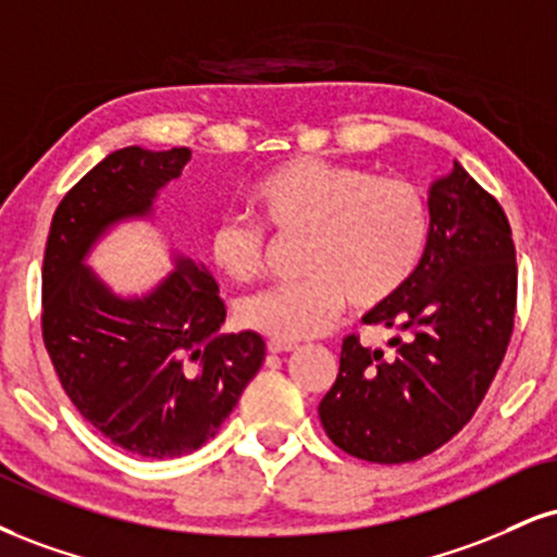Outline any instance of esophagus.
I'll use <instances>...</instances> for the list:
<instances>
[{"label": "esophagus", "instance_id": "1", "mask_svg": "<svg viewBox=\"0 0 557 557\" xmlns=\"http://www.w3.org/2000/svg\"><path fill=\"white\" fill-rule=\"evenodd\" d=\"M267 350L274 352V355L293 352V350H298V345L296 343H283V339H270V343H267Z\"/></svg>", "mask_w": 557, "mask_h": 557}]
</instances>
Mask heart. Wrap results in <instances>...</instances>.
<instances>
[{
    "label": "heart",
    "instance_id": "heart-1",
    "mask_svg": "<svg viewBox=\"0 0 557 557\" xmlns=\"http://www.w3.org/2000/svg\"><path fill=\"white\" fill-rule=\"evenodd\" d=\"M261 223L274 233H306L304 280L277 283L240 300L246 330L283 343L317 337L350 298L376 308L410 283L431 238V207L418 184L376 176L358 165L293 158L251 189ZM264 227L223 214L207 233V257L223 277L249 283L264 264Z\"/></svg>",
    "mask_w": 557,
    "mask_h": 557
}]
</instances>
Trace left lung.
Instances as JSON below:
<instances>
[{"instance_id":"obj_1","label":"left lung","mask_w":557,"mask_h":557,"mask_svg":"<svg viewBox=\"0 0 557 557\" xmlns=\"http://www.w3.org/2000/svg\"><path fill=\"white\" fill-rule=\"evenodd\" d=\"M423 261L366 324L407 332L388 350L343 339L339 376L319 405L334 446L401 465L435 451L472 420L511 343L516 249L504 207L454 163L431 186Z\"/></svg>"}]
</instances>
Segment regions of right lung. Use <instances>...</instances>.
<instances>
[{
	"label": "right lung",
	"instance_id": "obj_1",
	"mask_svg": "<svg viewBox=\"0 0 557 557\" xmlns=\"http://www.w3.org/2000/svg\"><path fill=\"white\" fill-rule=\"evenodd\" d=\"M189 160V147L111 152L64 194L44 253L41 332L53 371L87 423L145 459L214 438L264 360L257 332H218L225 304L191 259L178 257L145 298L113 296L83 261L106 227L150 212Z\"/></svg>",
	"mask_w": 557,
	"mask_h": 557
}]
</instances>
